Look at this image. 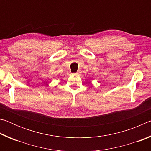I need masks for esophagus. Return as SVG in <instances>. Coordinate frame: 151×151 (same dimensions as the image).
I'll return each instance as SVG.
<instances>
[{
    "mask_svg": "<svg viewBox=\"0 0 151 151\" xmlns=\"http://www.w3.org/2000/svg\"><path fill=\"white\" fill-rule=\"evenodd\" d=\"M79 73H80V71H78L77 73H73V75H78V74H79Z\"/></svg>",
    "mask_w": 151,
    "mask_h": 151,
    "instance_id": "1",
    "label": "esophagus"
}]
</instances>
